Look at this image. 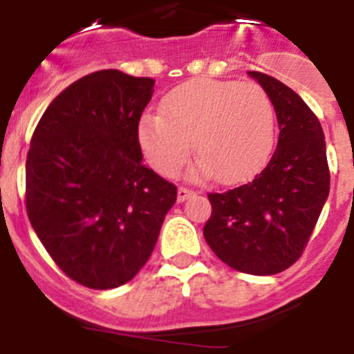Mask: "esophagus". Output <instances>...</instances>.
Wrapping results in <instances>:
<instances>
[{"instance_id":"obj_1","label":"esophagus","mask_w":354,"mask_h":354,"mask_svg":"<svg viewBox=\"0 0 354 354\" xmlns=\"http://www.w3.org/2000/svg\"><path fill=\"white\" fill-rule=\"evenodd\" d=\"M192 195H195V192L190 190V188H187V187L178 188V202H185V200L190 198Z\"/></svg>"}]
</instances>
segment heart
I'll list each match as a JSON object with an SVG mask.
<instances>
[{
  "mask_svg": "<svg viewBox=\"0 0 354 354\" xmlns=\"http://www.w3.org/2000/svg\"><path fill=\"white\" fill-rule=\"evenodd\" d=\"M137 137L145 159L164 176L176 174L195 147L202 159L195 173L231 183L255 173L270 156L276 111L255 82L198 78L173 88L160 113H145Z\"/></svg>",
  "mask_w": 354,
  "mask_h": 354,
  "instance_id": "obj_1",
  "label": "heart"
}]
</instances>
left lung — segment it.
I'll return each instance as SVG.
<instances>
[{
    "instance_id": "1",
    "label": "left lung",
    "mask_w": 354,
    "mask_h": 354,
    "mask_svg": "<svg viewBox=\"0 0 354 354\" xmlns=\"http://www.w3.org/2000/svg\"><path fill=\"white\" fill-rule=\"evenodd\" d=\"M272 99L277 149L246 185L209 194L203 238L234 270L272 276L291 267L308 243L329 197L330 173L319 118L283 82L250 71Z\"/></svg>"
}]
</instances>
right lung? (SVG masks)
I'll return each mask as SVG.
<instances>
[{"mask_svg":"<svg viewBox=\"0 0 354 354\" xmlns=\"http://www.w3.org/2000/svg\"><path fill=\"white\" fill-rule=\"evenodd\" d=\"M154 80L85 75L53 99L25 166L32 227L75 283L113 289L145 266L176 187L142 164L137 130Z\"/></svg>","mask_w":354,"mask_h":354,"instance_id":"obj_1","label":"right lung"}]
</instances>
